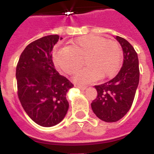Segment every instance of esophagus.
Instances as JSON below:
<instances>
[{
    "mask_svg": "<svg viewBox=\"0 0 154 154\" xmlns=\"http://www.w3.org/2000/svg\"><path fill=\"white\" fill-rule=\"evenodd\" d=\"M75 87L78 88L79 89H82V90H85L87 88L85 85H75Z\"/></svg>",
    "mask_w": 154,
    "mask_h": 154,
    "instance_id": "obj_1",
    "label": "esophagus"
}]
</instances>
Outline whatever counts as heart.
<instances>
[{
  "instance_id": "b5f03b06",
  "label": "heart",
  "mask_w": 154,
  "mask_h": 154,
  "mask_svg": "<svg viewBox=\"0 0 154 154\" xmlns=\"http://www.w3.org/2000/svg\"><path fill=\"white\" fill-rule=\"evenodd\" d=\"M122 57V48L117 41L96 35L72 40L66 48L53 53L56 66L66 74L76 73L85 60L87 67L75 77L76 82L81 83L113 77L119 71Z\"/></svg>"
}]
</instances>
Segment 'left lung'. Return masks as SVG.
Segmentation results:
<instances>
[{
  "instance_id": "8db88e82",
  "label": "left lung",
  "mask_w": 154,
  "mask_h": 154,
  "mask_svg": "<svg viewBox=\"0 0 154 154\" xmlns=\"http://www.w3.org/2000/svg\"><path fill=\"white\" fill-rule=\"evenodd\" d=\"M123 49V65L114 78L95 85L97 97L91 103L97 117L106 122L122 119L131 108L138 86L140 70L137 53L125 39L117 36Z\"/></svg>"
}]
</instances>
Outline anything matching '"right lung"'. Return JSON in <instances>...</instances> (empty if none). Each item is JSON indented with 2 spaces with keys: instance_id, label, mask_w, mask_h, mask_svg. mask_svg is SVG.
I'll use <instances>...</instances> for the list:
<instances>
[{
  "instance_id": "1",
  "label": "right lung",
  "mask_w": 154,
  "mask_h": 154,
  "mask_svg": "<svg viewBox=\"0 0 154 154\" xmlns=\"http://www.w3.org/2000/svg\"><path fill=\"white\" fill-rule=\"evenodd\" d=\"M59 39L49 35L28 45L17 65V95L29 117L43 127L60 123L69 109L68 90L73 84L56 70L52 50Z\"/></svg>"
}]
</instances>
